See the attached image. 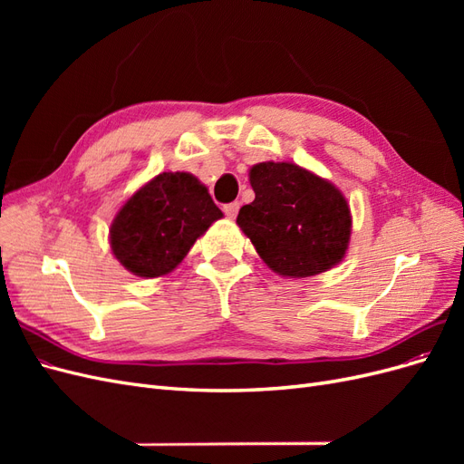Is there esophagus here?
Wrapping results in <instances>:
<instances>
[{"label":"esophagus","instance_id":"1","mask_svg":"<svg viewBox=\"0 0 464 464\" xmlns=\"http://www.w3.org/2000/svg\"><path fill=\"white\" fill-rule=\"evenodd\" d=\"M237 210H240V203H237V201H232L228 205H224V213H227L228 218H234L237 215Z\"/></svg>","mask_w":464,"mask_h":464}]
</instances>
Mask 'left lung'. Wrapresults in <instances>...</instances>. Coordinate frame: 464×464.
<instances>
[{
  "instance_id": "obj_1",
  "label": "left lung",
  "mask_w": 464,
  "mask_h": 464,
  "mask_svg": "<svg viewBox=\"0 0 464 464\" xmlns=\"http://www.w3.org/2000/svg\"><path fill=\"white\" fill-rule=\"evenodd\" d=\"M256 199L236 222L271 271L290 278L325 273L341 263L353 217L339 188L292 162H259L249 170Z\"/></svg>"
}]
</instances>
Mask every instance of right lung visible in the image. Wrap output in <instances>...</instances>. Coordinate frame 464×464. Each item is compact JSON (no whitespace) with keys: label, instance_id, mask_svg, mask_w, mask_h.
Returning a JSON list of instances; mask_svg holds the SVG:
<instances>
[{"label":"right lung","instance_id":"right-lung-1","mask_svg":"<svg viewBox=\"0 0 464 464\" xmlns=\"http://www.w3.org/2000/svg\"><path fill=\"white\" fill-rule=\"evenodd\" d=\"M222 210L208 189L188 172H162L123 203L110 227V247L130 273L162 276L184 261L188 251Z\"/></svg>","mask_w":464,"mask_h":464}]
</instances>
